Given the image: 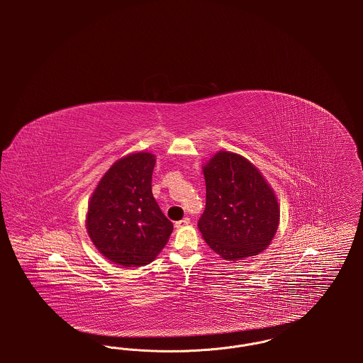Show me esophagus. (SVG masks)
Masks as SVG:
<instances>
[{
	"label": "esophagus",
	"mask_w": 363,
	"mask_h": 363,
	"mask_svg": "<svg viewBox=\"0 0 363 363\" xmlns=\"http://www.w3.org/2000/svg\"><path fill=\"white\" fill-rule=\"evenodd\" d=\"M190 223L189 219L188 218H185V219H182V220H178V222H175V228H181V227H185V225H188Z\"/></svg>",
	"instance_id": "obj_1"
}]
</instances>
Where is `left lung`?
<instances>
[{
    "instance_id": "1",
    "label": "left lung",
    "mask_w": 363,
    "mask_h": 363,
    "mask_svg": "<svg viewBox=\"0 0 363 363\" xmlns=\"http://www.w3.org/2000/svg\"><path fill=\"white\" fill-rule=\"evenodd\" d=\"M206 211L199 230L227 261L257 256L274 240L280 219L277 196L246 157L219 151L203 166Z\"/></svg>"
}]
</instances>
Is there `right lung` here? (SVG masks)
Wrapping results in <instances>:
<instances>
[{
  "instance_id": "1",
  "label": "right lung",
  "mask_w": 363,
  "mask_h": 363,
  "mask_svg": "<svg viewBox=\"0 0 363 363\" xmlns=\"http://www.w3.org/2000/svg\"><path fill=\"white\" fill-rule=\"evenodd\" d=\"M155 155L136 152L117 160L94 190L86 233L104 257L122 267L155 259L173 233L152 194Z\"/></svg>"
}]
</instances>
